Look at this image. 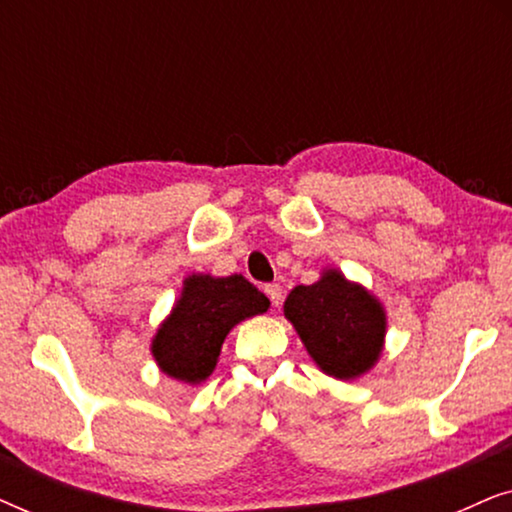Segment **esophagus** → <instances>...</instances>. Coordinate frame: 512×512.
<instances>
[{
    "label": "esophagus",
    "mask_w": 512,
    "mask_h": 512,
    "mask_svg": "<svg viewBox=\"0 0 512 512\" xmlns=\"http://www.w3.org/2000/svg\"><path fill=\"white\" fill-rule=\"evenodd\" d=\"M265 293H268L272 305L282 303V286H279V284H265Z\"/></svg>",
    "instance_id": "esophagus-1"
}]
</instances>
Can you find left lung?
<instances>
[{
    "label": "left lung",
    "mask_w": 512,
    "mask_h": 512,
    "mask_svg": "<svg viewBox=\"0 0 512 512\" xmlns=\"http://www.w3.org/2000/svg\"><path fill=\"white\" fill-rule=\"evenodd\" d=\"M284 314L328 375L352 380L366 373L380 356L382 307L340 272L328 270L317 284L296 286L286 298Z\"/></svg>",
    "instance_id": "left-lung-1"
}]
</instances>
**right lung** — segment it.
Masks as SVG:
<instances>
[{"mask_svg":"<svg viewBox=\"0 0 512 512\" xmlns=\"http://www.w3.org/2000/svg\"><path fill=\"white\" fill-rule=\"evenodd\" d=\"M268 307L265 293L242 275L188 277L177 307L153 340V356L181 382L207 380L230 328Z\"/></svg>","mask_w":512,"mask_h":512,"instance_id":"add662e5","label":"right lung"}]
</instances>
